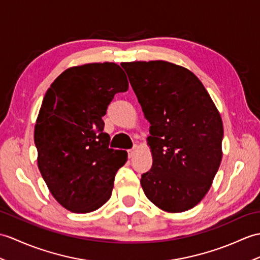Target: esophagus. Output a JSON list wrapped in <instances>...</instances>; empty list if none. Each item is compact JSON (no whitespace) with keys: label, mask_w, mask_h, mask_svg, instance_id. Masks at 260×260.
Returning a JSON list of instances; mask_svg holds the SVG:
<instances>
[{"label":"esophagus","mask_w":260,"mask_h":260,"mask_svg":"<svg viewBox=\"0 0 260 260\" xmlns=\"http://www.w3.org/2000/svg\"><path fill=\"white\" fill-rule=\"evenodd\" d=\"M135 155V148L128 150V158H133V156Z\"/></svg>","instance_id":"obj_1"}]
</instances>
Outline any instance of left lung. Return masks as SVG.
<instances>
[{"label":"left lung","mask_w":260,"mask_h":260,"mask_svg":"<svg viewBox=\"0 0 260 260\" xmlns=\"http://www.w3.org/2000/svg\"><path fill=\"white\" fill-rule=\"evenodd\" d=\"M122 66L150 123L153 166L141 178L145 195L168 213L195 207L212 186L222 157L218 110L203 83L183 66L165 61Z\"/></svg>","instance_id":"obj_1"}]
</instances>
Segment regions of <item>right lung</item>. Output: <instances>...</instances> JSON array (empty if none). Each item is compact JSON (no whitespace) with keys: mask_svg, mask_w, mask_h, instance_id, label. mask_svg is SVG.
I'll use <instances>...</instances> for the list:
<instances>
[{"mask_svg":"<svg viewBox=\"0 0 260 260\" xmlns=\"http://www.w3.org/2000/svg\"><path fill=\"white\" fill-rule=\"evenodd\" d=\"M128 89L115 63L65 70L47 89L36 119L38 166L51 194L64 208L85 214L111 198L125 150L108 147L102 117L114 95Z\"/></svg>","mask_w":260,"mask_h":260,"instance_id":"right-lung-1","label":"right lung"}]
</instances>
